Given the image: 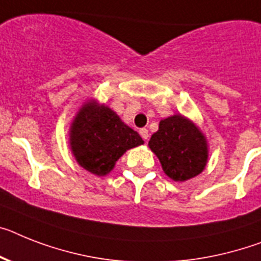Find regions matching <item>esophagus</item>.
Returning a JSON list of instances; mask_svg holds the SVG:
<instances>
[{
  "label": "esophagus",
  "instance_id": "obj_1",
  "mask_svg": "<svg viewBox=\"0 0 261 261\" xmlns=\"http://www.w3.org/2000/svg\"><path fill=\"white\" fill-rule=\"evenodd\" d=\"M139 134H141V137L143 138L144 141H147V139H148V130H147V128H141V130H139Z\"/></svg>",
  "mask_w": 261,
  "mask_h": 261
}]
</instances>
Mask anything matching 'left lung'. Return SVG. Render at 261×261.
Returning <instances> with one entry per match:
<instances>
[{
    "mask_svg": "<svg viewBox=\"0 0 261 261\" xmlns=\"http://www.w3.org/2000/svg\"><path fill=\"white\" fill-rule=\"evenodd\" d=\"M148 147L158 156L164 174L175 181L195 178L208 159L207 141L194 122L180 114L162 119Z\"/></svg>",
    "mask_w": 261,
    "mask_h": 261,
    "instance_id": "obj_1",
    "label": "left lung"
}]
</instances>
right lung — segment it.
<instances>
[{
	"instance_id": "obj_1",
	"label": "right lung",
	"mask_w": 261,
	"mask_h": 261,
	"mask_svg": "<svg viewBox=\"0 0 261 261\" xmlns=\"http://www.w3.org/2000/svg\"><path fill=\"white\" fill-rule=\"evenodd\" d=\"M143 139L110 107L89 100L70 127V148L81 167L98 176L111 171L122 155Z\"/></svg>"
}]
</instances>
